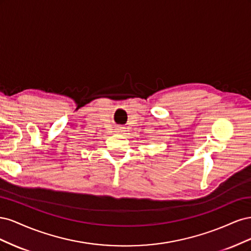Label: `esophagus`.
I'll return each mask as SVG.
<instances>
[{"label":"esophagus","instance_id":"1","mask_svg":"<svg viewBox=\"0 0 251 251\" xmlns=\"http://www.w3.org/2000/svg\"><path fill=\"white\" fill-rule=\"evenodd\" d=\"M123 130H124L123 126H117V128H116L117 132H123Z\"/></svg>","mask_w":251,"mask_h":251}]
</instances>
